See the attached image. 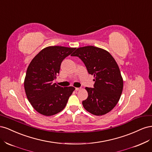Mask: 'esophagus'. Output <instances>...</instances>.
Instances as JSON below:
<instances>
[{
	"mask_svg": "<svg viewBox=\"0 0 152 152\" xmlns=\"http://www.w3.org/2000/svg\"><path fill=\"white\" fill-rule=\"evenodd\" d=\"M80 89H81L80 87H76V88H75L76 91H80Z\"/></svg>",
	"mask_w": 152,
	"mask_h": 152,
	"instance_id": "34e87169",
	"label": "esophagus"
}]
</instances>
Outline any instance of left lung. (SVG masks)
<instances>
[{
    "label": "left lung",
    "instance_id": "8db88e82",
    "mask_svg": "<svg viewBox=\"0 0 152 152\" xmlns=\"http://www.w3.org/2000/svg\"><path fill=\"white\" fill-rule=\"evenodd\" d=\"M72 56L80 58L89 74L94 75V88H85L88 97L82 102L84 108L97 116L110 112L123 89V79L115 59L107 50L93 45L77 48Z\"/></svg>",
    "mask_w": 152,
    "mask_h": 152
}]
</instances>
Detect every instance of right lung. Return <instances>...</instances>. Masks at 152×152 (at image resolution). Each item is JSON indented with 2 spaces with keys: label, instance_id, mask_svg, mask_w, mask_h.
<instances>
[{
  "label": "right lung",
  "instance_id": "1",
  "mask_svg": "<svg viewBox=\"0 0 152 152\" xmlns=\"http://www.w3.org/2000/svg\"><path fill=\"white\" fill-rule=\"evenodd\" d=\"M75 48L49 46L33 58L27 68L24 80L26 97L33 108L45 116H51L65 108L68 98L75 89L61 87L53 80L59 73L62 61Z\"/></svg>",
  "mask_w": 152,
  "mask_h": 152
}]
</instances>
